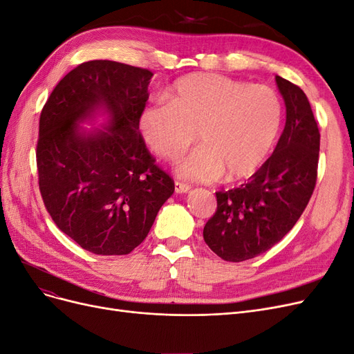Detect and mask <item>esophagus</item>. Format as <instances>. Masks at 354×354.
Here are the masks:
<instances>
[{
	"instance_id": "esophagus-1",
	"label": "esophagus",
	"mask_w": 354,
	"mask_h": 354,
	"mask_svg": "<svg viewBox=\"0 0 354 354\" xmlns=\"http://www.w3.org/2000/svg\"><path fill=\"white\" fill-rule=\"evenodd\" d=\"M189 189H191V187L188 184H184V182H179V180L175 182V191L178 194H187Z\"/></svg>"
}]
</instances>
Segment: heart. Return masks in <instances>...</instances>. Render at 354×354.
<instances>
[{
    "instance_id": "b5f03b06",
    "label": "heart",
    "mask_w": 354,
    "mask_h": 354,
    "mask_svg": "<svg viewBox=\"0 0 354 354\" xmlns=\"http://www.w3.org/2000/svg\"><path fill=\"white\" fill-rule=\"evenodd\" d=\"M283 106L268 86L197 73L178 80L167 100L149 103L140 133L157 156L174 159L197 138L201 146L176 163L179 176L212 182L251 176L279 136Z\"/></svg>"
}]
</instances>
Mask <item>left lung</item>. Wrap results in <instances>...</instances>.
Segmentation results:
<instances>
[{"instance_id": "left-lung-1", "label": "left lung", "mask_w": 354, "mask_h": 354, "mask_svg": "<svg viewBox=\"0 0 354 354\" xmlns=\"http://www.w3.org/2000/svg\"><path fill=\"white\" fill-rule=\"evenodd\" d=\"M286 125L274 153L239 188L216 192L203 236L221 259L241 263L268 251L296 225L317 184L319 129L304 90L276 75Z\"/></svg>"}]
</instances>
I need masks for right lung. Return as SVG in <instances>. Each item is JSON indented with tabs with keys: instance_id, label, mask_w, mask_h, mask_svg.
Segmentation results:
<instances>
[{
	"instance_id": "obj_1",
	"label": "right lung",
	"mask_w": 354,
	"mask_h": 354,
	"mask_svg": "<svg viewBox=\"0 0 354 354\" xmlns=\"http://www.w3.org/2000/svg\"><path fill=\"white\" fill-rule=\"evenodd\" d=\"M153 73L88 61L52 90L39 120V189L52 220L83 250L127 255L149 234L175 184L146 147L138 118ZM107 115L103 130L80 124Z\"/></svg>"
}]
</instances>
